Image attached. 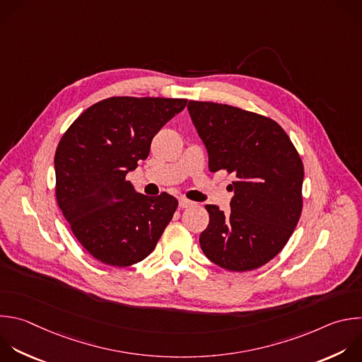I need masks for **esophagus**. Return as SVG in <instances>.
Returning <instances> with one entry per match:
<instances>
[{
	"instance_id": "34e87169",
	"label": "esophagus",
	"mask_w": 362,
	"mask_h": 362,
	"mask_svg": "<svg viewBox=\"0 0 362 362\" xmlns=\"http://www.w3.org/2000/svg\"><path fill=\"white\" fill-rule=\"evenodd\" d=\"M190 206H193V202H192V200H189V199H186V197H180V199H179V207H180V209H186V207H190Z\"/></svg>"
}]
</instances>
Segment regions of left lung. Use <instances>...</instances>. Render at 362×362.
<instances>
[{
  "instance_id": "obj_1",
  "label": "left lung",
  "mask_w": 362,
  "mask_h": 362,
  "mask_svg": "<svg viewBox=\"0 0 362 362\" xmlns=\"http://www.w3.org/2000/svg\"><path fill=\"white\" fill-rule=\"evenodd\" d=\"M192 122L209 155L210 172L235 176L230 213L206 204L200 234L206 257L230 272L259 269L288 242L303 210L304 168L273 119L214 102L189 100Z\"/></svg>"
}]
</instances>
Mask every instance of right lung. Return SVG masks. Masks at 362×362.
I'll use <instances>...</instances> for the list:
<instances>
[{"mask_svg": "<svg viewBox=\"0 0 362 362\" xmlns=\"http://www.w3.org/2000/svg\"><path fill=\"white\" fill-rule=\"evenodd\" d=\"M187 99L113 96L82 112L55 152L57 202L83 249L107 266L146 259L177 200L135 190L127 175L145 160L153 136Z\"/></svg>", "mask_w": 362, "mask_h": 362, "instance_id": "1", "label": "right lung"}]
</instances>
